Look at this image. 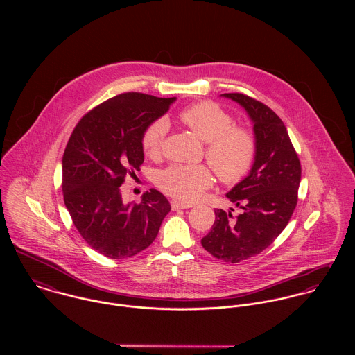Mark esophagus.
I'll use <instances>...</instances> for the list:
<instances>
[{
  "mask_svg": "<svg viewBox=\"0 0 355 355\" xmlns=\"http://www.w3.org/2000/svg\"><path fill=\"white\" fill-rule=\"evenodd\" d=\"M171 206L173 210H180V209H189V207H193V203L180 202V201H171Z\"/></svg>",
  "mask_w": 355,
  "mask_h": 355,
  "instance_id": "1",
  "label": "esophagus"
}]
</instances>
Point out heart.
Here are the masks:
<instances>
[{"instance_id": "b5f03b06", "label": "heart", "mask_w": 355, "mask_h": 355, "mask_svg": "<svg viewBox=\"0 0 355 355\" xmlns=\"http://www.w3.org/2000/svg\"><path fill=\"white\" fill-rule=\"evenodd\" d=\"M180 121L206 144L205 157L217 178L228 184L242 180L253 166L257 145L253 132L235 127L232 116L214 102H198L180 112ZM168 124L158 119L145 130L142 149L150 158L162 152ZM213 183L206 165H171L158 178V187L168 196L191 202Z\"/></svg>"}]
</instances>
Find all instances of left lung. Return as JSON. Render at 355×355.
Instances as JSON below:
<instances>
[{"instance_id": "obj_1", "label": "left lung", "mask_w": 355, "mask_h": 355, "mask_svg": "<svg viewBox=\"0 0 355 355\" xmlns=\"http://www.w3.org/2000/svg\"><path fill=\"white\" fill-rule=\"evenodd\" d=\"M221 97L238 102L253 121L257 152L249 175L227 197L241 214L216 209V220L201 243L224 262L261 253L282 234L298 202L301 162L282 119L265 103L241 93Z\"/></svg>"}]
</instances>
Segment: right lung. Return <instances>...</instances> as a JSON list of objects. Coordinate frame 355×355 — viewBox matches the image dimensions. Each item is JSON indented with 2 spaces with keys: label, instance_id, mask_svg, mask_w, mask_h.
Returning a JSON list of instances; mask_svg holds the SVG:
<instances>
[{
  "label": "right lung",
  "instance_id": "add662e5",
  "mask_svg": "<svg viewBox=\"0 0 355 355\" xmlns=\"http://www.w3.org/2000/svg\"><path fill=\"white\" fill-rule=\"evenodd\" d=\"M172 98L123 93L86 113L62 155V196L71 218L90 248L112 259L149 248L171 205L157 190L125 203L120 186L144 162L142 135L168 112Z\"/></svg>",
  "mask_w": 355,
  "mask_h": 355
}]
</instances>
